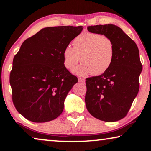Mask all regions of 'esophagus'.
Instances as JSON below:
<instances>
[{
  "label": "esophagus",
  "instance_id": "1",
  "mask_svg": "<svg viewBox=\"0 0 151 151\" xmlns=\"http://www.w3.org/2000/svg\"><path fill=\"white\" fill-rule=\"evenodd\" d=\"M78 81L79 83H85V80L83 78H81V77H78Z\"/></svg>",
  "mask_w": 151,
  "mask_h": 151
}]
</instances>
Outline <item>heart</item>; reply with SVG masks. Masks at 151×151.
Returning a JSON list of instances; mask_svg holds the SVG:
<instances>
[{
    "mask_svg": "<svg viewBox=\"0 0 151 151\" xmlns=\"http://www.w3.org/2000/svg\"><path fill=\"white\" fill-rule=\"evenodd\" d=\"M73 47L67 45L63 51V63L68 69L80 62L83 63L73 70L75 75L86 76L93 73L100 75L112 65L115 50L112 40L99 33L85 32L78 35L73 42Z\"/></svg>",
    "mask_w": 151,
    "mask_h": 151,
    "instance_id": "obj_1",
    "label": "heart"
}]
</instances>
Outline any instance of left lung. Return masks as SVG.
<instances>
[{
	"mask_svg": "<svg viewBox=\"0 0 151 151\" xmlns=\"http://www.w3.org/2000/svg\"><path fill=\"white\" fill-rule=\"evenodd\" d=\"M87 29L109 37L114 43L115 56L106 72L86 79V109L101 121H119L127 115L139 91L142 66L139 48L116 25L89 26Z\"/></svg>",
	"mask_w": 151,
	"mask_h": 151,
	"instance_id": "8db88e82",
	"label": "left lung"
}]
</instances>
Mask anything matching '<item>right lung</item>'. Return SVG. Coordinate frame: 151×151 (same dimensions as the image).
Wrapping results in <instances>:
<instances>
[{"mask_svg":"<svg viewBox=\"0 0 151 151\" xmlns=\"http://www.w3.org/2000/svg\"><path fill=\"white\" fill-rule=\"evenodd\" d=\"M83 27L44 28L24 40L10 74L12 102L20 114L35 122L60 115L64 102L78 78L64 65L63 51Z\"/></svg>","mask_w":151,"mask_h":151,"instance_id":"1","label":"right lung"}]
</instances>
